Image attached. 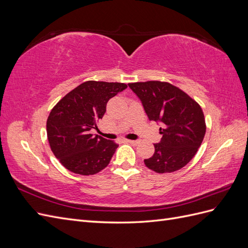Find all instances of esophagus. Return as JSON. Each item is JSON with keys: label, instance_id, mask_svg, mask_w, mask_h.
Returning a JSON list of instances; mask_svg holds the SVG:
<instances>
[{"label": "esophagus", "instance_id": "1", "mask_svg": "<svg viewBox=\"0 0 248 248\" xmlns=\"http://www.w3.org/2000/svg\"><path fill=\"white\" fill-rule=\"evenodd\" d=\"M128 142H130V144L137 146L140 144V140H128Z\"/></svg>", "mask_w": 248, "mask_h": 248}]
</instances>
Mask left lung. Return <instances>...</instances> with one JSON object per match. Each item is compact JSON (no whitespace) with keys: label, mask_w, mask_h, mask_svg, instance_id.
<instances>
[{"label":"left lung","mask_w":248,"mask_h":248,"mask_svg":"<svg viewBox=\"0 0 248 248\" xmlns=\"http://www.w3.org/2000/svg\"><path fill=\"white\" fill-rule=\"evenodd\" d=\"M129 88L140 99L150 121L162 123L155 152L145 159L146 167L159 174L185 167L197 154L206 133L204 112L200 104L170 82H132Z\"/></svg>","instance_id":"obj_1"}]
</instances>
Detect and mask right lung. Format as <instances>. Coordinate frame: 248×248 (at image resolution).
Instances as JSON below:
<instances>
[{"label":"right lung","mask_w":248,"mask_h":248,"mask_svg":"<svg viewBox=\"0 0 248 248\" xmlns=\"http://www.w3.org/2000/svg\"><path fill=\"white\" fill-rule=\"evenodd\" d=\"M127 88L123 82L88 80L60 100L46 121L52 153L67 170L94 175L108 166L118 144L90 133L107 111L108 101Z\"/></svg>","instance_id":"add662e5"}]
</instances>
